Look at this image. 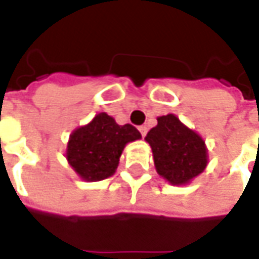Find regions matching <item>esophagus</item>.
<instances>
[{
	"instance_id": "esophagus-1",
	"label": "esophagus",
	"mask_w": 259,
	"mask_h": 259,
	"mask_svg": "<svg viewBox=\"0 0 259 259\" xmlns=\"http://www.w3.org/2000/svg\"><path fill=\"white\" fill-rule=\"evenodd\" d=\"M139 130H140L141 136L144 137V136L147 135V130H148V127H147V126H140V127H139Z\"/></svg>"
}]
</instances>
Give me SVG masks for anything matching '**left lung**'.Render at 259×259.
<instances>
[{
  "label": "left lung",
  "mask_w": 259,
  "mask_h": 259,
  "mask_svg": "<svg viewBox=\"0 0 259 259\" xmlns=\"http://www.w3.org/2000/svg\"><path fill=\"white\" fill-rule=\"evenodd\" d=\"M157 172L172 185H185L206 166L205 143L175 115L159 116L146 136Z\"/></svg>",
  "instance_id": "obj_1"
}]
</instances>
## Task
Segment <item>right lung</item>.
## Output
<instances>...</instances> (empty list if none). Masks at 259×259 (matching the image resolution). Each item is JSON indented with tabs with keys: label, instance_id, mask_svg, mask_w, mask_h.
<instances>
[{
	"label": "right lung",
	"instance_id": "obj_1",
	"mask_svg": "<svg viewBox=\"0 0 259 259\" xmlns=\"http://www.w3.org/2000/svg\"><path fill=\"white\" fill-rule=\"evenodd\" d=\"M140 137L135 126H120L107 113H98L87 126L72 133L66 158L84 180L107 179L118 166L124 146Z\"/></svg>",
	"mask_w": 259,
	"mask_h": 259
}]
</instances>
